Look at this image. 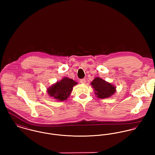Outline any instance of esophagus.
I'll return each mask as SVG.
<instances>
[{
	"instance_id": "34e87169",
	"label": "esophagus",
	"mask_w": 155,
	"mask_h": 155,
	"mask_svg": "<svg viewBox=\"0 0 155 155\" xmlns=\"http://www.w3.org/2000/svg\"><path fill=\"white\" fill-rule=\"evenodd\" d=\"M79 82L81 84H85L86 83V80H85V79H80Z\"/></svg>"
}]
</instances>
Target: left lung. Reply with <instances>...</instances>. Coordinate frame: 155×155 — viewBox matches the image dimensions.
<instances>
[{
	"mask_svg": "<svg viewBox=\"0 0 155 155\" xmlns=\"http://www.w3.org/2000/svg\"><path fill=\"white\" fill-rule=\"evenodd\" d=\"M91 85L94 88L95 94L100 98H109L116 92V87L98 77L95 78Z\"/></svg>",
	"mask_w": 155,
	"mask_h": 155,
	"instance_id": "obj_1",
	"label": "left lung"
}]
</instances>
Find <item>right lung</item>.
Here are the masks:
<instances>
[{
	"mask_svg": "<svg viewBox=\"0 0 155 155\" xmlns=\"http://www.w3.org/2000/svg\"><path fill=\"white\" fill-rule=\"evenodd\" d=\"M77 84L73 79L66 77L47 89V92L57 101H64L70 96L73 87Z\"/></svg>",
	"mask_w": 155,
	"mask_h": 155,
	"instance_id": "1",
	"label": "right lung"
}]
</instances>
